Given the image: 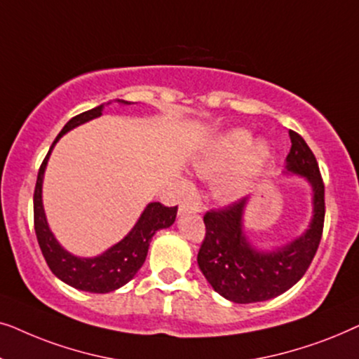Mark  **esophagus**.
<instances>
[{"label": "esophagus", "instance_id": "obj_1", "mask_svg": "<svg viewBox=\"0 0 359 359\" xmlns=\"http://www.w3.org/2000/svg\"><path fill=\"white\" fill-rule=\"evenodd\" d=\"M201 210V205L198 201H193V199H186L183 203L180 204V214H186V212H199Z\"/></svg>", "mask_w": 359, "mask_h": 359}]
</instances>
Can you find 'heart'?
<instances>
[{
    "label": "heart",
    "mask_w": 359,
    "mask_h": 359,
    "mask_svg": "<svg viewBox=\"0 0 359 359\" xmlns=\"http://www.w3.org/2000/svg\"><path fill=\"white\" fill-rule=\"evenodd\" d=\"M271 155L264 140L253 144L252 132L233 129L215 139L198 158L193 170L201 178H214L215 198L232 203L250 193Z\"/></svg>",
    "instance_id": "b5f03b06"
}]
</instances>
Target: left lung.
Masks as SVG:
<instances>
[{"label": "left lung", "instance_id": "1", "mask_svg": "<svg viewBox=\"0 0 359 359\" xmlns=\"http://www.w3.org/2000/svg\"><path fill=\"white\" fill-rule=\"evenodd\" d=\"M291 150L284 175L306 178L312 188V219L297 238L273 250H259L243 227L248 198L204 215L205 238L198 253L199 269L215 292L235 304L263 302L291 289L311 266L325 217V186L306 140L289 130Z\"/></svg>", "mask_w": 359, "mask_h": 359}]
</instances>
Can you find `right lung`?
I'll return each instance as SVG.
<instances>
[{
    "label": "right lung",
    "instance_id": "obj_1",
    "mask_svg": "<svg viewBox=\"0 0 359 359\" xmlns=\"http://www.w3.org/2000/svg\"><path fill=\"white\" fill-rule=\"evenodd\" d=\"M122 106H130L134 102L116 100ZM111 104V102H107ZM104 104L93 107V109L81 112L75 117H72L63 127L57 139L48 150L46 158H43L41 168H39L36 191H34V229H36L39 247L42 250L43 258L58 279L67 283L68 286L80 289L86 292L106 294L119 289L130 281L135 276L137 271L144 264L151 237L158 232L160 229H168L173 225L178 212V205L175 208H166L160 203L147 204L144 212L140 214L134 227L129 233L126 235L121 242L112 245L106 252H102L97 257L83 258L76 257L58 243L55 235L52 233L48 227L46 210H43L42 203V184H43V173H46L47 161L50 158L53 147L62 135L70 132L75 127L85 124L88 121L96 119L102 114Z\"/></svg>",
    "mask_w": 359,
    "mask_h": 359
}]
</instances>
